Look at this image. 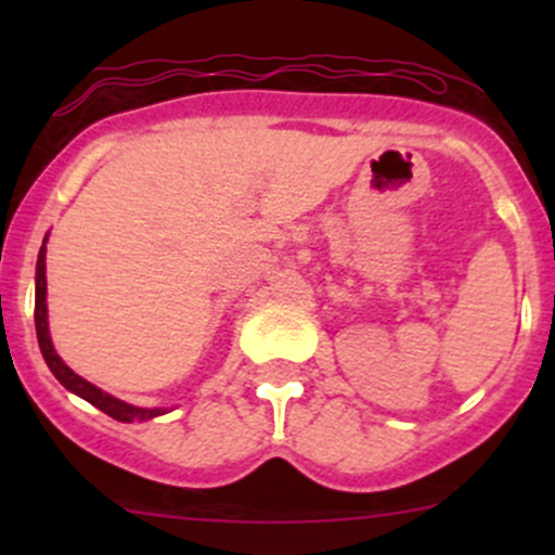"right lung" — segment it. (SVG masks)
I'll return each instance as SVG.
<instances>
[{"mask_svg":"<svg viewBox=\"0 0 555 555\" xmlns=\"http://www.w3.org/2000/svg\"><path fill=\"white\" fill-rule=\"evenodd\" d=\"M48 242V236H44ZM44 242L42 249H39L37 257V293H35V324H37V340H39V351H42L44 362H48L50 373L59 378L61 384L66 386L69 391H75L77 397L88 400L91 405H96L99 411H104L106 416L117 418V422H147V418L160 416L166 413L164 408H137L128 405V402L117 400V397L106 395V391L93 386L91 382H86L82 376H77L69 365H64L59 354L53 349V340H50V330H48V304H44V295H48V279H44Z\"/></svg>","mask_w":555,"mask_h":555,"instance_id":"right-lung-1","label":"right lung"}]
</instances>
